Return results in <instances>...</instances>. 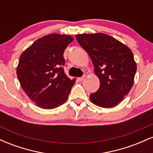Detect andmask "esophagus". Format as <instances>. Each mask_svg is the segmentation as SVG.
Instances as JSON below:
<instances>
[{
	"label": "esophagus",
	"instance_id": "1",
	"mask_svg": "<svg viewBox=\"0 0 153 153\" xmlns=\"http://www.w3.org/2000/svg\"><path fill=\"white\" fill-rule=\"evenodd\" d=\"M84 78H84V76L83 77H80V78H78V80H79V81H82V80H84Z\"/></svg>",
	"mask_w": 153,
	"mask_h": 153
}]
</instances>
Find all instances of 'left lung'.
<instances>
[{
  "label": "left lung",
  "instance_id": "left-lung-1",
  "mask_svg": "<svg viewBox=\"0 0 153 153\" xmlns=\"http://www.w3.org/2000/svg\"><path fill=\"white\" fill-rule=\"evenodd\" d=\"M75 38L90 56L100 80L99 90L90 95L91 101L102 108L115 106L129 94L134 83L137 65L132 52L103 33L77 34Z\"/></svg>",
  "mask_w": 153,
  "mask_h": 153
}]
</instances>
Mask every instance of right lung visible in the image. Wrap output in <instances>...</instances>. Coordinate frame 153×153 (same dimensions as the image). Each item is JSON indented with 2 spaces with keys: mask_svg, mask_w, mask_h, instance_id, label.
Instances as JSON below:
<instances>
[{
  "mask_svg": "<svg viewBox=\"0 0 153 153\" xmlns=\"http://www.w3.org/2000/svg\"><path fill=\"white\" fill-rule=\"evenodd\" d=\"M73 40L68 35L50 34L38 39L21 54L17 77L24 92L40 108H57L68 99L75 79L65 73L63 54Z\"/></svg>",
  "mask_w": 153,
  "mask_h": 153,
  "instance_id": "right-lung-1",
  "label": "right lung"
}]
</instances>
